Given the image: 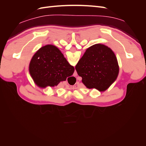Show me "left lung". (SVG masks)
Segmentation results:
<instances>
[{"instance_id": "1", "label": "left lung", "mask_w": 146, "mask_h": 146, "mask_svg": "<svg viewBox=\"0 0 146 146\" xmlns=\"http://www.w3.org/2000/svg\"><path fill=\"white\" fill-rule=\"evenodd\" d=\"M82 83L89 89L104 91L116 80L119 65L111 48L96 44L87 48L76 66Z\"/></svg>"}]
</instances>
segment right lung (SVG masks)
Segmentation results:
<instances>
[{"label": "right lung", "instance_id": "add662e5", "mask_svg": "<svg viewBox=\"0 0 146 146\" xmlns=\"http://www.w3.org/2000/svg\"><path fill=\"white\" fill-rule=\"evenodd\" d=\"M74 68L58 48L46 45L35 53L29 65V72L35 83L41 88L55 86L71 76Z\"/></svg>", "mask_w": 146, "mask_h": 146}]
</instances>
